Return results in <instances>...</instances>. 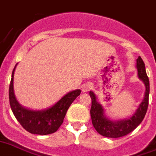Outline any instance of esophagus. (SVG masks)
<instances>
[{"label":"esophagus","instance_id":"esophagus-1","mask_svg":"<svg viewBox=\"0 0 156 156\" xmlns=\"http://www.w3.org/2000/svg\"><path fill=\"white\" fill-rule=\"evenodd\" d=\"M92 87H93V86H92L91 83H85V84H83V86H81V90H82L83 92H87L89 91V90H90L92 89Z\"/></svg>","mask_w":156,"mask_h":156}]
</instances>
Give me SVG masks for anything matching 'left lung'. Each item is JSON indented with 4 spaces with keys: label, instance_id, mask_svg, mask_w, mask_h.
I'll use <instances>...</instances> for the list:
<instances>
[{
    "label": "left lung",
    "instance_id": "8db88e82",
    "mask_svg": "<svg viewBox=\"0 0 156 156\" xmlns=\"http://www.w3.org/2000/svg\"><path fill=\"white\" fill-rule=\"evenodd\" d=\"M136 69L138 78L143 81L145 85V95L141 103L131 116L112 120L105 115V110L103 105L97 101V97L93 91H90L91 97V108L90 116L93 126L96 131L101 136L109 138H119L122 137L133 131L141 123L144 119L149 105V94H150V81L145 71L144 61L140 56L136 60Z\"/></svg>",
    "mask_w": 156,
    "mask_h": 156
}]
</instances>
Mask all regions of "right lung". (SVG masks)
I'll list each match as a JSON object with an SVG mask.
<instances>
[{
  "label": "right lung",
  "instance_id": "obj_1",
  "mask_svg": "<svg viewBox=\"0 0 156 156\" xmlns=\"http://www.w3.org/2000/svg\"><path fill=\"white\" fill-rule=\"evenodd\" d=\"M12 71L11 84L9 87V100L11 111L15 117L28 132L36 135H49L55 132L63 123V120L72 102L79 96L80 90H75L67 93L52 106L44 110H31L22 106L16 98L14 93V73Z\"/></svg>",
  "mask_w": 156,
  "mask_h": 156
}]
</instances>
